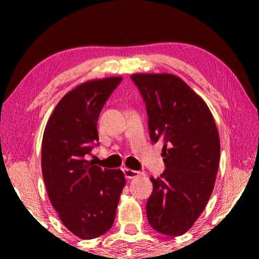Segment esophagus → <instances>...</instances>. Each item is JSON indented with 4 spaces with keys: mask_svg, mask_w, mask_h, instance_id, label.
Here are the masks:
<instances>
[{
    "mask_svg": "<svg viewBox=\"0 0 259 259\" xmlns=\"http://www.w3.org/2000/svg\"><path fill=\"white\" fill-rule=\"evenodd\" d=\"M122 172H123V176H125V178H127V179H133V178H136V177L141 175L139 171H134V169L126 168V167L122 169Z\"/></svg>",
    "mask_w": 259,
    "mask_h": 259,
    "instance_id": "obj_1",
    "label": "esophagus"
}]
</instances>
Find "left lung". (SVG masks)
Wrapping results in <instances>:
<instances>
[{
    "label": "left lung",
    "mask_w": 259,
    "mask_h": 259,
    "mask_svg": "<svg viewBox=\"0 0 259 259\" xmlns=\"http://www.w3.org/2000/svg\"><path fill=\"white\" fill-rule=\"evenodd\" d=\"M146 105L152 143L164 144L165 171L153 178L146 204L150 225L166 236H182L204 211L219 167L221 143L210 109L180 77L133 74Z\"/></svg>",
    "instance_id": "left-lung-1"
}]
</instances>
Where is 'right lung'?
<instances>
[{"mask_svg": "<svg viewBox=\"0 0 259 259\" xmlns=\"http://www.w3.org/2000/svg\"><path fill=\"white\" fill-rule=\"evenodd\" d=\"M122 77L84 82L56 105L42 139V175L49 200L63 225L82 239L112 228L126 180L120 169L87 160L99 146L98 119Z\"/></svg>", "mask_w": 259, "mask_h": 259, "instance_id": "add662e5", "label": "right lung"}]
</instances>
